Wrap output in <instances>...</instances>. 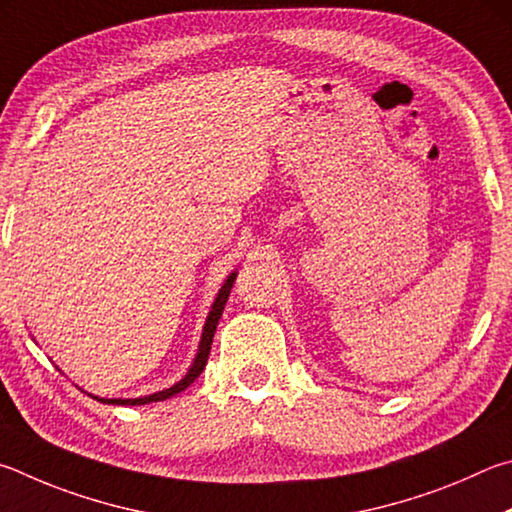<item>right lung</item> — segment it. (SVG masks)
<instances>
[{
    "label": "right lung",
    "mask_w": 512,
    "mask_h": 512,
    "mask_svg": "<svg viewBox=\"0 0 512 512\" xmlns=\"http://www.w3.org/2000/svg\"><path fill=\"white\" fill-rule=\"evenodd\" d=\"M233 281H236V272H233L227 281H224L222 290L218 292V297H215V303L213 308L209 312V317H206V324H204V333H202V342H200V351H197V357L191 369H188L186 378L179 380L175 387H170L166 391H159V393H152V396H146V398H132V400H101V402H107V405H148V402H159V400H166L170 396H175V393L184 391L188 384L197 380V375H200L204 371L206 366V360H209V353H211V342H213V333L215 328H218V321L222 317V310L224 306H227V299H229V292L233 288Z\"/></svg>",
    "instance_id": "add662e5"
}]
</instances>
